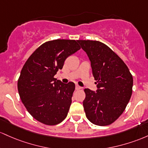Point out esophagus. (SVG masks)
<instances>
[{
  "mask_svg": "<svg viewBox=\"0 0 148 148\" xmlns=\"http://www.w3.org/2000/svg\"><path fill=\"white\" fill-rule=\"evenodd\" d=\"M81 89V87H79V86L77 85V84L75 86V89H76V90H79V89Z\"/></svg>",
  "mask_w": 148,
  "mask_h": 148,
  "instance_id": "1",
  "label": "esophagus"
}]
</instances>
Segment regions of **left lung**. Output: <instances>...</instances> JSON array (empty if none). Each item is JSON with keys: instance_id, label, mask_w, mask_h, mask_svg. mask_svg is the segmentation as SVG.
Wrapping results in <instances>:
<instances>
[{"instance_id": "8db88e82", "label": "left lung", "mask_w": 148, "mask_h": 148, "mask_svg": "<svg viewBox=\"0 0 148 148\" xmlns=\"http://www.w3.org/2000/svg\"><path fill=\"white\" fill-rule=\"evenodd\" d=\"M91 61L97 90L84 89L86 117L92 123L106 126L125 110L132 94L133 77L118 55L103 42L77 40Z\"/></svg>"}]
</instances>
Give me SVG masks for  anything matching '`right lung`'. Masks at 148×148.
I'll return each mask as SVG.
<instances>
[{"instance_id": "obj_1", "label": "right lung", "mask_w": 148, "mask_h": 148, "mask_svg": "<svg viewBox=\"0 0 148 148\" xmlns=\"http://www.w3.org/2000/svg\"><path fill=\"white\" fill-rule=\"evenodd\" d=\"M79 49L74 40L48 41L23 66L17 82L19 96L28 112L41 123L56 125L67 116L75 86L54 76L62 69L66 58Z\"/></svg>"}]
</instances>
